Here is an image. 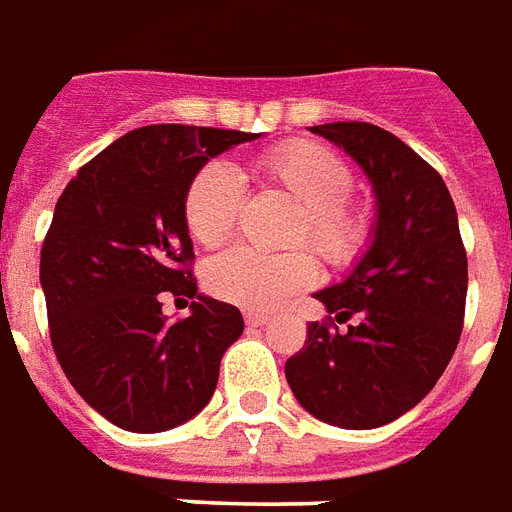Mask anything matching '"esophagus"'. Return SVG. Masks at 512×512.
Masks as SVG:
<instances>
[{"mask_svg":"<svg viewBox=\"0 0 512 512\" xmlns=\"http://www.w3.org/2000/svg\"><path fill=\"white\" fill-rule=\"evenodd\" d=\"M244 320L249 325H255V328H263V325L271 323V317H268V314H260V312H246Z\"/></svg>","mask_w":512,"mask_h":512,"instance_id":"obj_1","label":"esophagus"}]
</instances>
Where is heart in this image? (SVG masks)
Instances as JSON below:
<instances>
[{
	"mask_svg": "<svg viewBox=\"0 0 512 512\" xmlns=\"http://www.w3.org/2000/svg\"><path fill=\"white\" fill-rule=\"evenodd\" d=\"M252 170L268 187L282 189L301 206L290 244L312 246L333 271L350 268L366 252L372 238V214L350 195L355 176L339 154L314 140L295 138L257 154ZM244 203V181L238 179L236 170L222 162L200 168L184 198L189 236L208 249L222 246L233 236ZM314 279L317 263L306 249L257 252L236 246L219 255L206 271L208 290L244 309H274Z\"/></svg>",
	"mask_w": 512,
	"mask_h": 512,
	"instance_id": "b5f03b06",
	"label": "heart"
}]
</instances>
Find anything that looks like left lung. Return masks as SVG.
Masks as SVG:
<instances>
[{
    "label": "left lung",
    "instance_id": "8db88e82",
    "mask_svg": "<svg viewBox=\"0 0 512 512\" xmlns=\"http://www.w3.org/2000/svg\"><path fill=\"white\" fill-rule=\"evenodd\" d=\"M372 179L369 252L339 285L314 295L328 317L306 325L287 358L295 399L342 429H377L412 410L456 352L467 304V249L437 170L393 132L366 121L317 124ZM336 313V318L330 314ZM353 320L347 332L336 322Z\"/></svg>",
    "mask_w": 512,
    "mask_h": 512
}]
</instances>
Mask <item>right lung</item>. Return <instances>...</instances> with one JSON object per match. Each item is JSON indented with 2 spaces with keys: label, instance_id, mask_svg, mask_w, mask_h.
Instances as JSON below:
<instances>
[{
  "label": "right lung",
  "instance_id": "add662e5",
  "mask_svg": "<svg viewBox=\"0 0 512 512\" xmlns=\"http://www.w3.org/2000/svg\"><path fill=\"white\" fill-rule=\"evenodd\" d=\"M255 132L151 124L89 160L56 200L40 282L56 361L83 401L138 434L195 418L244 331L233 304L198 295L184 198L211 157ZM195 297L168 324L161 301Z\"/></svg>",
  "mask_w": 512,
  "mask_h": 512
}]
</instances>
